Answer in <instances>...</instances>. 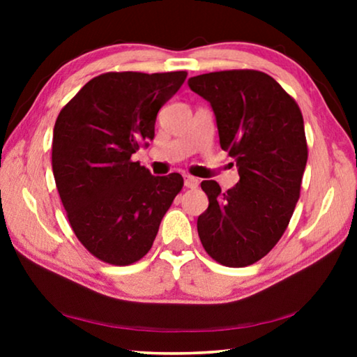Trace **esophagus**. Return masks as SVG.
<instances>
[{
    "label": "esophagus",
    "mask_w": 357,
    "mask_h": 357,
    "mask_svg": "<svg viewBox=\"0 0 357 357\" xmlns=\"http://www.w3.org/2000/svg\"><path fill=\"white\" fill-rule=\"evenodd\" d=\"M183 182H185V187H188V188H197L198 187V178L192 177V175H185Z\"/></svg>",
    "instance_id": "obj_1"
}]
</instances>
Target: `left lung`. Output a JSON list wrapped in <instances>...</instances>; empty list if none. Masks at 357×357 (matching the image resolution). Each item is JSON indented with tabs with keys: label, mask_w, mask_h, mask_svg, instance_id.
Masks as SVG:
<instances>
[{
	"label": "left lung",
	"mask_w": 357,
	"mask_h": 357,
	"mask_svg": "<svg viewBox=\"0 0 357 357\" xmlns=\"http://www.w3.org/2000/svg\"><path fill=\"white\" fill-rule=\"evenodd\" d=\"M188 87L209 102L219 144L236 160L238 183L221 192L204 180L208 209L198 216L204 250L224 266L252 265L276 245L294 213L307 164L299 105L255 70L208 73Z\"/></svg>",
	"instance_id": "8db88e82"
}]
</instances>
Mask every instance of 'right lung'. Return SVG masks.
Instances as JSON below:
<instances>
[{"label":"right lung","instance_id":"add662e5","mask_svg":"<svg viewBox=\"0 0 357 357\" xmlns=\"http://www.w3.org/2000/svg\"><path fill=\"white\" fill-rule=\"evenodd\" d=\"M187 73H105L91 79L58 115L52 167L79 242L99 260L143 258L183 187L180 174L153 175L133 162L154 138L155 116Z\"/></svg>","mask_w":357,"mask_h":357}]
</instances>
